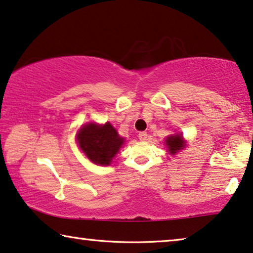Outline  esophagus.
<instances>
[{
    "label": "esophagus",
    "mask_w": 253,
    "mask_h": 253,
    "mask_svg": "<svg viewBox=\"0 0 253 253\" xmlns=\"http://www.w3.org/2000/svg\"><path fill=\"white\" fill-rule=\"evenodd\" d=\"M138 138H139V141H146V138H148V134L145 133V131H141V133L138 134Z\"/></svg>",
    "instance_id": "obj_1"
}]
</instances>
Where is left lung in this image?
<instances>
[{
  "instance_id": "1",
  "label": "left lung",
  "mask_w": 253,
  "mask_h": 253,
  "mask_svg": "<svg viewBox=\"0 0 253 253\" xmlns=\"http://www.w3.org/2000/svg\"><path fill=\"white\" fill-rule=\"evenodd\" d=\"M166 145L168 146V151L172 154L178 152L183 148V137L180 135H171L166 139Z\"/></svg>"
}]
</instances>
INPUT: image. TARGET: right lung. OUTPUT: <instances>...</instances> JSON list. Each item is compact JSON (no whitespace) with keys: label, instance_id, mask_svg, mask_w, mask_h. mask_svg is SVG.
<instances>
[{"label":"right lung","instance_id":"1","mask_svg":"<svg viewBox=\"0 0 253 253\" xmlns=\"http://www.w3.org/2000/svg\"><path fill=\"white\" fill-rule=\"evenodd\" d=\"M79 148L82 149L92 163L107 166L122 148L124 138L110 124L103 126L88 124L82 127L77 135Z\"/></svg>","mask_w":253,"mask_h":253}]
</instances>
